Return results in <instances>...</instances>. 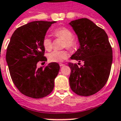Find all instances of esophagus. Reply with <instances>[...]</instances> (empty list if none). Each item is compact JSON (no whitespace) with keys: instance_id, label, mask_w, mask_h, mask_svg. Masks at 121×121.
<instances>
[{"instance_id":"obj_1","label":"esophagus","mask_w":121,"mask_h":121,"mask_svg":"<svg viewBox=\"0 0 121 121\" xmlns=\"http://www.w3.org/2000/svg\"><path fill=\"white\" fill-rule=\"evenodd\" d=\"M59 65H60V67H63V66L65 65V64H63V63H59Z\"/></svg>"}]
</instances>
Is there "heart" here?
I'll return each instance as SVG.
<instances>
[{
    "instance_id": "1",
    "label": "heart",
    "mask_w": 121,
    "mask_h": 121,
    "mask_svg": "<svg viewBox=\"0 0 121 121\" xmlns=\"http://www.w3.org/2000/svg\"><path fill=\"white\" fill-rule=\"evenodd\" d=\"M54 35L56 37L64 40L63 47L70 50H75L77 48V42L73 38V34L71 31L67 27H58L54 31ZM42 45L44 49L50 51L52 48V42L51 38L46 35L42 40ZM48 60L52 63H60L66 60L69 56V53L66 50L57 51L54 50L48 54Z\"/></svg>"
}]
</instances>
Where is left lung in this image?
I'll return each instance as SVG.
<instances>
[{
  "label": "left lung",
  "mask_w": 121,
  "mask_h": 121,
  "mask_svg": "<svg viewBox=\"0 0 121 121\" xmlns=\"http://www.w3.org/2000/svg\"><path fill=\"white\" fill-rule=\"evenodd\" d=\"M69 24L77 35L79 48L71 59L83 61L80 67L69 63L71 69L70 87L81 96L95 94L108 79L112 62V50L105 31L88 19L82 18Z\"/></svg>",
  "instance_id": "left-lung-1"
}]
</instances>
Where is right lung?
<instances>
[{
	"label": "right lung",
	"mask_w": 121,
	"mask_h": 121,
	"mask_svg": "<svg viewBox=\"0 0 121 121\" xmlns=\"http://www.w3.org/2000/svg\"><path fill=\"white\" fill-rule=\"evenodd\" d=\"M55 22L33 21L18 27L7 46L6 60L13 82L21 94L32 98H44L52 91L60 69L57 63L37 68L39 61L47 60L42 40Z\"/></svg>",
	"instance_id": "obj_1"
}]
</instances>
